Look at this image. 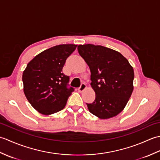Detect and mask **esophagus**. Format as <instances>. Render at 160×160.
Returning a JSON list of instances; mask_svg holds the SVG:
<instances>
[{
	"mask_svg": "<svg viewBox=\"0 0 160 160\" xmlns=\"http://www.w3.org/2000/svg\"><path fill=\"white\" fill-rule=\"evenodd\" d=\"M86 88H87V85L85 84V83H82L81 84L80 87L78 88V91H79V92H82V91L85 89Z\"/></svg>",
	"mask_w": 160,
	"mask_h": 160,
	"instance_id": "34e87169",
	"label": "esophagus"
}]
</instances>
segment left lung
Returning a JSON list of instances; mask_svg holds the SVG:
<instances>
[{
	"instance_id": "obj_1",
	"label": "left lung",
	"mask_w": 160,
	"mask_h": 160,
	"mask_svg": "<svg viewBox=\"0 0 160 160\" xmlns=\"http://www.w3.org/2000/svg\"><path fill=\"white\" fill-rule=\"evenodd\" d=\"M78 51L91 71V85L96 93L87 103L91 113L108 119L123 110L133 90L134 71L128 60L116 51L91 44L80 45Z\"/></svg>"
}]
</instances>
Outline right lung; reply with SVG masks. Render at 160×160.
<instances>
[{"mask_svg":"<svg viewBox=\"0 0 160 160\" xmlns=\"http://www.w3.org/2000/svg\"><path fill=\"white\" fill-rule=\"evenodd\" d=\"M76 45H60L45 50L28 63L22 74L24 93L32 106L44 115L63 109L74 91L69 76L62 73Z\"/></svg>","mask_w":160,"mask_h":160,"instance_id":"1","label":"right lung"}]
</instances>
